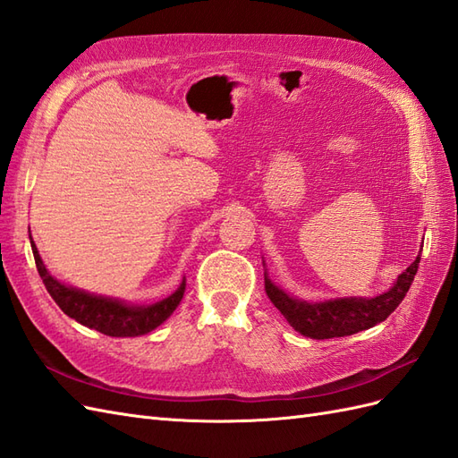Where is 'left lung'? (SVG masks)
<instances>
[{
  "label": "left lung",
  "instance_id": "left-lung-1",
  "mask_svg": "<svg viewBox=\"0 0 458 458\" xmlns=\"http://www.w3.org/2000/svg\"><path fill=\"white\" fill-rule=\"evenodd\" d=\"M420 253L414 263H410L406 271L396 276L394 284L389 290L373 298L350 296L323 301L300 300L298 296L286 294L283 288H278L273 280L268 278L267 268L265 290L267 296L275 303V308L284 315L286 321L294 327V331L301 333L303 336L318 338V341L335 336H348L371 329V327L385 321L398 308V303L404 300L406 292L418 273L421 257Z\"/></svg>",
  "mask_w": 458,
  "mask_h": 458
}]
</instances>
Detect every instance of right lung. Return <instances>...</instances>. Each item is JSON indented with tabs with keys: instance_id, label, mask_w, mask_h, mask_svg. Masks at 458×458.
I'll return each mask as SVG.
<instances>
[{
	"instance_id": "add662e5",
	"label": "right lung",
	"mask_w": 458,
	"mask_h": 458,
	"mask_svg": "<svg viewBox=\"0 0 458 458\" xmlns=\"http://www.w3.org/2000/svg\"><path fill=\"white\" fill-rule=\"evenodd\" d=\"M30 238V248L34 261H37L38 275L42 276V283L50 296L55 300L57 306L69 318L77 323L95 329L102 335L108 336H140L147 335L158 325L166 321L174 310L180 306L185 292V278L180 283L178 290L170 294L168 298L158 300L155 303H129L120 298L110 296H98L90 294L81 288L67 286L60 280L54 278L48 268H46L42 257L37 250V243Z\"/></svg>"
}]
</instances>
